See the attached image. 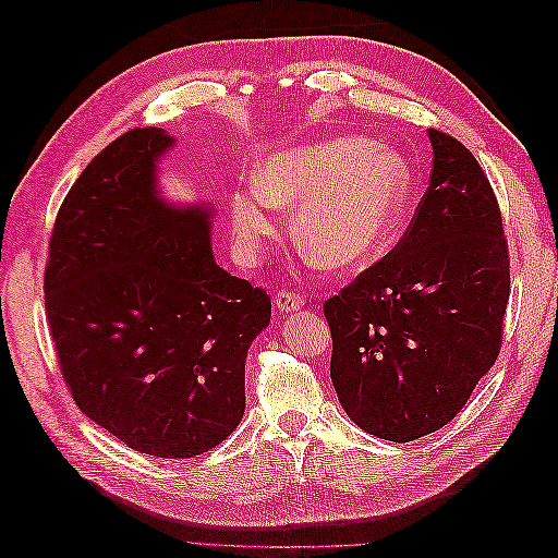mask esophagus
<instances>
[{
    "instance_id": "34e87169",
    "label": "esophagus",
    "mask_w": 558,
    "mask_h": 558,
    "mask_svg": "<svg viewBox=\"0 0 558 558\" xmlns=\"http://www.w3.org/2000/svg\"><path fill=\"white\" fill-rule=\"evenodd\" d=\"M275 302H277V310H279L281 314L298 312V310L305 307V298H302L300 293H293L291 289H281V291L277 293Z\"/></svg>"
}]
</instances>
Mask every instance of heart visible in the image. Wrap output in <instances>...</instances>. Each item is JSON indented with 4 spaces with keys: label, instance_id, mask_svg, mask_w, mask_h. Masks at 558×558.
Instances as JSON below:
<instances>
[{
    "label": "heart",
    "instance_id": "obj_1",
    "mask_svg": "<svg viewBox=\"0 0 558 558\" xmlns=\"http://www.w3.org/2000/svg\"><path fill=\"white\" fill-rule=\"evenodd\" d=\"M253 189L230 197V223L253 253L281 228L277 209H295L293 238L330 269L361 265L400 223L412 195V170L398 150L363 137L286 146L265 156Z\"/></svg>",
    "mask_w": 558,
    "mask_h": 558
}]
</instances>
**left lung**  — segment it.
I'll return each mask as SVG.
<instances>
[{"label":"left lung","instance_id":"obj_1","mask_svg":"<svg viewBox=\"0 0 558 558\" xmlns=\"http://www.w3.org/2000/svg\"><path fill=\"white\" fill-rule=\"evenodd\" d=\"M430 185L398 244L324 314L330 379L353 424L412 442L459 414L500 353L510 256L496 193L475 156L428 130Z\"/></svg>","mask_w":558,"mask_h":558}]
</instances>
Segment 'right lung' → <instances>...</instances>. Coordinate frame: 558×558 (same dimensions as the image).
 Listing matches in <instances>:
<instances>
[{"mask_svg":"<svg viewBox=\"0 0 558 558\" xmlns=\"http://www.w3.org/2000/svg\"><path fill=\"white\" fill-rule=\"evenodd\" d=\"M172 142L134 128L81 172L50 232L44 300L78 410L134 451L191 459L242 421L246 351L272 302L216 265L209 209L158 197Z\"/></svg>","mask_w":558,"mask_h":558,"instance_id":"add662e5","label":"right lung"}]
</instances>
